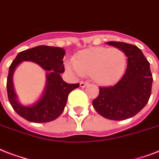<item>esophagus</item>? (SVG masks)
<instances>
[{
  "mask_svg": "<svg viewBox=\"0 0 159 159\" xmlns=\"http://www.w3.org/2000/svg\"><path fill=\"white\" fill-rule=\"evenodd\" d=\"M88 82H84V81H81L80 83V85L81 88H84L86 85H88Z\"/></svg>",
  "mask_w": 159,
  "mask_h": 159,
  "instance_id": "esophagus-1",
  "label": "esophagus"
}]
</instances>
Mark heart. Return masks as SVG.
<instances>
[{"label": "heart", "mask_w": 159, "mask_h": 159, "mask_svg": "<svg viewBox=\"0 0 159 159\" xmlns=\"http://www.w3.org/2000/svg\"><path fill=\"white\" fill-rule=\"evenodd\" d=\"M127 64L128 57L122 49L99 46L78 52L66 67L78 75L91 76L101 85H110L122 78Z\"/></svg>", "instance_id": "obj_1"}]
</instances>
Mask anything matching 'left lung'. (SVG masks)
<instances>
[{
	"label": "left lung",
	"instance_id": "obj_1",
	"mask_svg": "<svg viewBox=\"0 0 159 159\" xmlns=\"http://www.w3.org/2000/svg\"><path fill=\"white\" fill-rule=\"evenodd\" d=\"M107 44L124 50L128 66L125 74L115 85L99 87L93 106L106 119L124 120L136 115L147 104L152 92V75L149 62L136 45L117 41Z\"/></svg>",
	"mask_w": 159,
	"mask_h": 159
}]
</instances>
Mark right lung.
<instances>
[{
  "label": "right lung",
  "instance_id": "add662e5",
  "mask_svg": "<svg viewBox=\"0 0 159 159\" xmlns=\"http://www.w3.org/2000/svg\"><path fill=\"white\" fill-rule=\"evenodd\" d=\"M65 55L66 51L62 48L39 45L20 52L12 61L7 76V95L10 104L20 116L30 122L47 123L55 120L62 114L69 93L80 86L79 83L67 84L60 76V74L65 71L63 65ZM25 60L36 62L50 71L47 75L48 84L43 98L38 103L29 107H22L17 102L12 84L14 69L20 62Z\"/></svg>",
  "mask_w": 159,
  "mask_h": 159
}]
</instances>
